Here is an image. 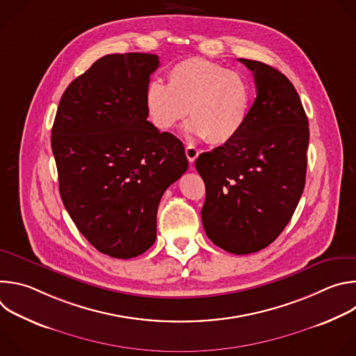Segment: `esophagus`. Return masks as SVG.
<instances>
[{"label":"esophagus","mask_w":356,"mask_h":356,"mask_svg":"<svg viewBox=\"0 0 356 356\" xmlns=\"http://www.w3.org/2000/svg\"><path fill=\"white\" fill-rule=\"evenodd\" d=\"M198 155H200V150H198L195 146L188 145V146L186 147V156H187V159H188L190 163H194V161L198 158Z\"/></svg>","instance_id":"obj_1"}]
</instances>
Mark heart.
<instances>
[{"label":"heart","mask_w":356,"mask_h":356,"mask_svg":"<svg viewBox=\"0 0 356 356\" xmlns=\"http://www.w3.org/2000/svg\"><path fill=\"white\" fill-rule=\"evenodd\" d=\"M253 98V87L243 74L193 58L169 70L168 84L154 80L146 86L145 107L150 122L161 131L177 128L190 111V134L225 145L245 129Z\"/></svg>","instance_id":"heart-1"}]
</instances>
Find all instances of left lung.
Instances as JSON below:
<instances>
[{"instance_id":"left-lung-1","label":"left lung","mask_w":356,"mask_h":356,"mask_svg":"<svg viewBox=\"0 0 356 356\" xmlns=\"http://www.w3.org/2000/svg\"><path fill=\"white\" fill-rule=\"evenodd\" d=\"M257 98L245 129L204 152L195 169L206 184L201 210L207 236L235 255L270 245L291 220L306 184L309 120L290 80L262 62L238 59Z\"/></svg>"}]
</instances>
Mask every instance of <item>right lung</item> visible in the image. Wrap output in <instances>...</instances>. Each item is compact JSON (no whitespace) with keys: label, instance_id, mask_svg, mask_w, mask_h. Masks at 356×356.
<instances>
[{"label":"right lung","instance_id":"obj_1","mask_svg":"<svg viewBox=\"0 0 356 356\" xmlns=\"http://www.w3.org/2000/svg\"><path fill=\"white\" fill-rule=\"evenodd\" d=\"M159 56L98 59L63 92L52 128L63 204L86 239L117 259L156 241L166 188L187 170L180 139L147 121L145 90Z\"/></svg>","mask_w":356,"mask_h":356}]
</instances>
